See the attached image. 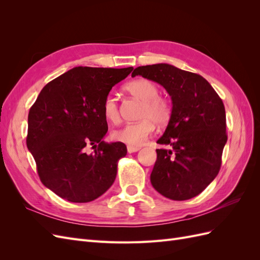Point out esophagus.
<instances>
[{"mask_svg": "<svg viewBox=\"0 0 260 260\" xmlns=\"http://www.w3.org/2000/svg\"><path fill=\"white\" fill-rule=\"evenodd\" d=\"M140 149H141V147H139V146H127V151L130 154L138 152V151H140Z\"/></svg>", "mask_w": 260, "mask_h": 260, "instance_id": "34e87169", "label": "esophagus"}]
</instances>
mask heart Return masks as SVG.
Listing matches in <instances>:
<instances>
[{"mask_svg":"<svg viewBox=\"0 0 260 260\" xmlns=\"http://www.w3.org/2000/svg\"><path fill=\"white\" fill-rule=\"evenodd\" d=\"M124 90L130 95L142 102L139 111L140 120L127 123L123 127L114 130V140L129 146L142 145L144 141L152 135L155 123L157 125L167 124L171 118L172 105L168 98L160 95L159 88L149 79L133 80L124 85ZM103 114L107 120L118 122L120 119L119 108L114 96L107 95L103 102Z\"/></svg>","mask_w":260,"mask_h":260,"instance_id":"1","label":"heart"}]
</instances>
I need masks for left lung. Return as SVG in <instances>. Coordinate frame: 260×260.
Returning a JSON list of instances; mask_svg holds the SVG:
<instances>
[{
  "mask_svg": "<svg viewBox=\"0 0 260 260\" xmlns=\"http://www.w3.org/2000/svg\"><path fill=\"white\" fill-rule=\"evenodd\" d=\"M142 76L162 85L172 101V114L158 144L151 174L155 190L165 198L185 201L202 193L221 167L226 143L222 100L202 76L169 64L140 66Z\"/></svg>",
  "mask_w": 260,
  "mask_h": 260,
  "instance_id": "1",
  "label": "left lung"
}]
</instances>
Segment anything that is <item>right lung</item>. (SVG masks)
Returning <instances> with one entry per match:
<instances>
[{
    "label": "right lung",
    "instance_id": "right-lung-1",
    "mask_svg": "<svg viewBox=\"0 0 260 260\" xmlns=\"http://www.w3.org/2000/svg\"><path fill=\"white\" fill-rule=\"evenodd\" d=\"M132 69L75 67L46 84L31 106L27 147L41 182L59 198L88 203L114 183L127 147L102 140L108 129L103 102Z\"/></svg>",
    "mask_w": 260,
    "mask_h": 260
}]
</instances>
